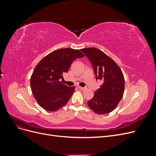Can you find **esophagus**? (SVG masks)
Here are the masks:
<instances>
[{
  "label": "esophagus",
  "instance_id": "esophagus-1",
  "mask_svg": "<svg viewBox=\"0 0 156 156\" xmlns=\"http://www.w3.org/2000/svg\"><path fill=\"white\" fill-rule=\"evenodd\" d=\"M78 88L80 89V90H84L86 89L85 87H79V86H78Z\"/></svg>",
  "mask_w": 156,
  "mask_h": 156
}]
</instances>
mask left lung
I'll list each match as a JSON object with an SVG mask.
<instances>
[{"instance_id":"obj_1","label":"left lung","mask_w":156,"mask_h":156,"mask_svg":"<svg viewBox=\"0 0 156 156\" xmlns=\"http://www.w3.org/2000/svg\"><path fill=\"white\" fill-rule=\"evenodd\" d=\"M91 62L96 80L103 84L87 103L88 107L99 115L112 112L117 107L124 92V75L117 64L109 56L97 48L81 49Z\"/></svg>"}]
</instances>
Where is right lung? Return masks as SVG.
Returning <instances> with one entry per match:
<instances>
[{
  "instance_id": "right-lung-1",
  "label": "right lung",
  "mask_w": 156,
  "mask_h": 156,
  "mask_svg": "<svg viewBox=\"0 0 156 156\" xmlns=\"http://www.w3.org/2000/svg\"><path fill=\"white\" fill-rule=\"evenodd\" d=\"M84 55L77 49H59L41 60L30 78V87L37 103L45 110L56 111L68 102L75 87L64 84L61 79L73 61Z\"/></svg>"
}]
</instances>
